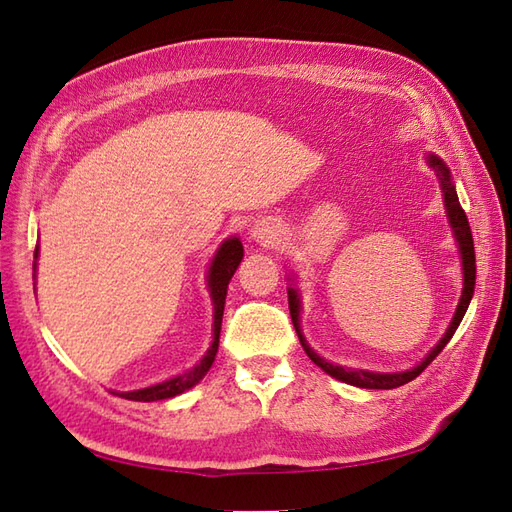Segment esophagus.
<instances>
[{"instance_id": "esophagus-1", "label": "esophagus", "mask_w": 512, "mask_h": 512, "mask_svg": "<svg viewBox=\"0 0 512 512\" xmlns=\"http://www.w3.org/2000/svg\"><path fill=\"white\" fill-rule=\"evenodd\" d=\"M251 235H253V240H255V242H261V244H272L274 240H277L279 227L274 225V222L261 220V222H257V225L253 227Z\"/></svg>"}]
</instances>
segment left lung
Listing matches in <instances>:
<instances>
[{"label":"left lung","instance_id":"obj_1","mask_svg":"<svg viewBox=\"0 0 512 512\" xmlns=\"http://www.w3.org/2000/svg\"><path fill=\"white\" fill-rule=\"evenodd\" d=\"M426 164L435 170V175L439 179V186L443 192V205H445V214H448V222H450V229L452 235L456 240L458 246V255H461V266H463V292L461 298H458V305L456 311L452 316V322L448 326V331L443 333V337L439 342L428 350V355L419 361L413 368L404 370V372H372V370H361V368H344V365H337L326 361L324 357H320L316 350H313L307 339L303 335V329H300V311H303V298H300V292L296 287V277L294 272L287 274V279H290V287H287V300H290V313H292V322H294V329L298 333L300 344H303L307 357L322 368L326 374L337 378V381H342L346 385L352 387H361V389H396L402 387L406 383H411L413 378H417L422 374L428 365L432 363L439 352L445 348V344L450 342L454 331L458 329V324H461L465 311L471 303V296H474V287H476V253H474V238H471V229H469V222L467 216L463 212L461 203H458V194H456V186L452 181V173L448 164H445L439 155L435 153H426Z\"/></svg>","mask_w":512,"mask_h":512}]
</instances>
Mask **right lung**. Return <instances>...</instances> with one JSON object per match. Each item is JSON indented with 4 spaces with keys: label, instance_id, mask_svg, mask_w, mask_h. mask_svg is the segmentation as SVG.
<instances>
[{
    "label": "right lung",
    "instance_id": "1",
    "mask_svg": "<svg viewBox=\"0 0 512 512\" xmlns=\"http://www.w3.org/2000/svg\"><path fill=\"white\" fill-rule=\"evenodd\" d=\"M244 257V246L240 242V238H227L218 246V251L209 264L207 270V290H209V298H212L214 305V337L212 344H209L205 355L199 359V363L194 368L186 370L183 374H177L173 378H166L162 383H155L151 387H142V389H134V391H114L119 393L121 398L125 400H136V402H157V400H168L175 398L179 393L192 389L196 383L203 381V376L212 368V363L216 359L218 352V339H220V324H222V313H225V298H227V287L229 281L238 270L240 261ZM36 261H38V246L34 251V277H36Z\"/></svg>",
    "mask_w": 512,
    "mask_h": 512
}]
</instances>
